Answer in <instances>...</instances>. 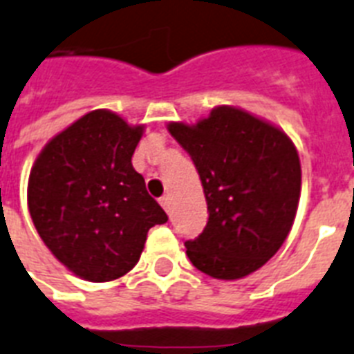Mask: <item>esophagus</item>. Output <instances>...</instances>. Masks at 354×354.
<instances>
[{"instance_id": "obj_1", "label": "esophagus", "mask_w": 354, "mask_h": 354, "mask_svg": "<svg viewBox=\"0 0 354 354\" xmlns=\"http://www.w3.org/2000/svg\"><path fill=\"white\" fill-rule=\"evenodd\" d=\"M159 203H160V206L166 209V212H170V208H171V197H170V195H165V197H160Z\"/></svg>"}]
</instances>
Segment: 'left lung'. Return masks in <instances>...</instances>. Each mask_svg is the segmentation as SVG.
<instances>
[{"label":"left lung","mask_w":354,"mask_h":354,"mask_svg":"<svg viewBox=\"0 0 354 354\" xmlns=\"http://www.w3.org/2000/svg\"><path fill=\"white\" fill-rule=\"evenodd\" d=\"M168 130L194 160L208 204L203 233L184 242L192 264L221 280L262 268L284 244L299 208L302 171L291 139L233 106Z\"/></svg>","instance_id":"8db88e82"}]
</instances>
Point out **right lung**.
I'll return each instance as SVG.
<instances>
[{
	"mask_svg": "<svg viewBox=\"0 0 354 354\" xmlns=\"http://www.w3.org/2000/svg\"><path fill=\"white\" fill-rule=\"evenodd\" d=\"M141 137L142 127L93 110L46 142L32 166V223L52 255L81 279L127 275L148 230L168 221L131 166Z\"/></svg>",
	"mask_w": 354,
	"mask_h": 354,
	"instance_id": "1",
	"label": "right lung"
}]
</instances>
